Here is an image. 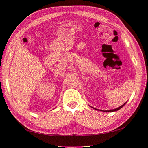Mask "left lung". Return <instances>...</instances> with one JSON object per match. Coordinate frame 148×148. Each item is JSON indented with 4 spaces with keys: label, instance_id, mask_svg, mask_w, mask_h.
<instances>
[{
    "label": "left lung",
    "instance_id": "1",
    "mask_svg": "<svg viewBox=\"0 0 148 148\" xmlns=\"http://www.w3.org/2000/svg\"><path fill=\"white\" fill-rule=\"evenodd\" d=\"M126 104V103H125V104H123V105H121V106H119V107H118V108H116V109H114V110H106V111H103L104 112H114V111H117V110H119V109H121V108L124 106V105ZM94 109H95V110H97V109H96V108H94Z\"/></svg>",
    "mask_w": 148,
    "mask_h": 148
}]
</instances>
